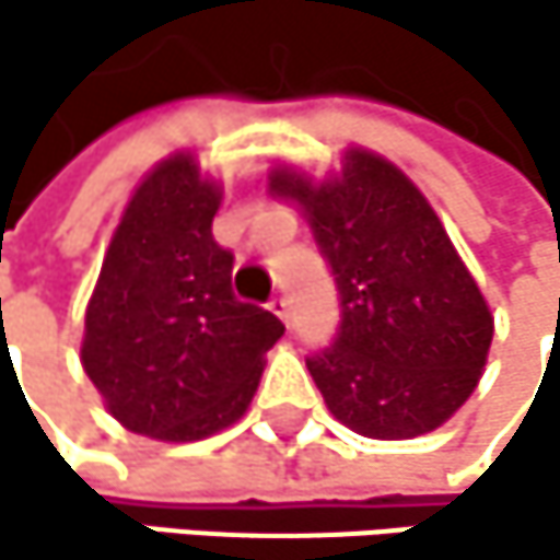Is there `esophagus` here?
I'll return each mask as SVG.
<instances>
[{"label": "esophagus", "mask_w": 560, "mask_h": 560, "mask_svg": "<svg viewBox=\"0 0 560 560\" xmlns=\"http://www.w3.org/2000/svg\"><path fill=\"white\" fill-rule=\"evenodd\" d=\"M268 308H271L278 318H282V322H289V308H292V305H289V295L275 292V295H271V302H268Z\"/></svg>", "instance_id": "1"}]
</instances>
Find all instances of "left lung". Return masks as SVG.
<instances>
[{
    "instance_id": "obj_1",
    "label": "left lung",
    "mask_w": 560,
    "mask_h": 560,
    "mask_svg": "<svg viewBox=\"0 0 560 560\" xmlns=\"http://www.w3.org/2000/svg\"><path fill=\"white\" fill-rule=\"evenodd\" d=\"M268 195L305 214L336 275L342 326L308 359L329 413L370 440L443 427L483 376L493 315L423 190L393 161L346 147L322 180L275 164Z\"/></svg>"
}]
</instances>
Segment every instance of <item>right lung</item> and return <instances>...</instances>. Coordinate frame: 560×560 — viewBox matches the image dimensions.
<instances>
[{"label":"right lung","mask_w":560,"mask_h":560,"mask_svg":"<svg viewBox=\"0 0 560 560\" xmlns=\"http://www.w3.org/2000/svg\"><path fill=\"white\" fill-rule=\"evenodd\" d=\"M221 180L195 150L154 164L114 228L86 302L80 362L130 433L190 443L238 423L285 326L231 292L211 221Z\"/></svg>","instance_id":"right-lung-1"}]
</instances>
